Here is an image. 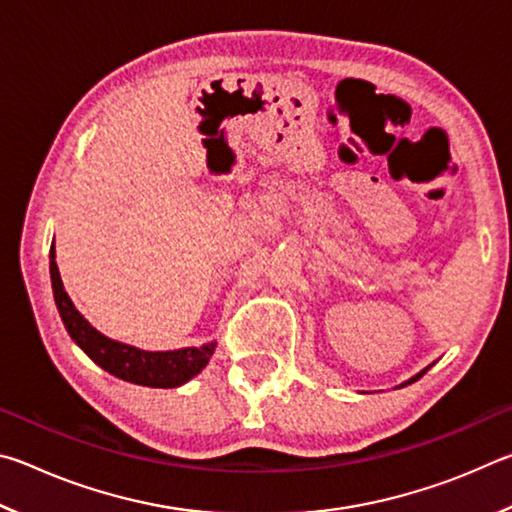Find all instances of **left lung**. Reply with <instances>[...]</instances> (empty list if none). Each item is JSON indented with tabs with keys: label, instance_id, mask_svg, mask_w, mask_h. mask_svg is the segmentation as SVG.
Masks as SVG:
<instances>
[{
	"label": "left lung",
	"instance_id": "1",
	"mask_svg": "<svg viewBox=\"0 0 512 512\" xmlns=\"http://www.w3.org/2000/svg\"><path fill=\"white\" fill-rule=\"evenodd\" d=\"M427 370H429V368H427ZM427 370H422V372H420V375H415V377H413L411 381H415V379H420V377H422V375H424V372H427ZM411 381H406V384H411Z\"/></svg>",
	"mask_w": 512,
	"mask_h": 512
}]
</instances>
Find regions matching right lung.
Listing matches in <instances>:
<instances>
[{
	"label": "right lung",
	"instance_id": "obj_1",
	"mask_svg": "<svg viewBox=\"0 0 512 512\" xmlns=\"http://www.w3.org/2000/svg\"><path fill=\"white\" fill-rule=\"evenodd\" d=\"M49 271L58 314L63 318L69 336L97 366L110 372V375L140 386L176 388L198 375L207 366V361H210L216 343H205L201 348H185L173 352H144L133 348V345L106 339L74 309L72 300L65 293L56 266L54 246H51L49 253Z\"/></svg>",
	"mask_w": 512,
	"mask_h": 512
}]
</instances>
